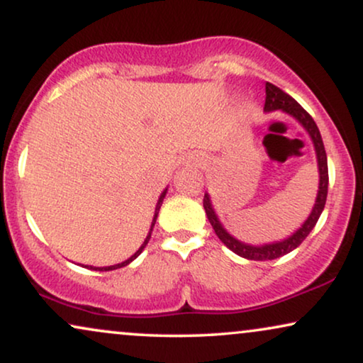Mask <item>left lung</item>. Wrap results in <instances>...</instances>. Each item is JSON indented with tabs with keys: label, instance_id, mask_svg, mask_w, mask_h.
Instances as JSON below:
<instances>
[{
	"label": "left lung",
	"instance_id": "obj_1",
	"mask_svg": "<svg viewBox=\"0 0 363 363\" xmlns=\"http://www.w3.org/2000/svg\"><path fill=\"white\" fill-rule=\"evenodd\" d=\"M266 112H274L281 111L284 113H289L291 117H294L297 122L304 127V130L309 133L312 143H314L315 148V157H317V168H319V190H317V198L314 203V208H312L311 215L307 216V220L302 223L301 228L297 231L292 233L289 238L281 241L274 242H266V245H247V242H242L236 240L235 236H231L225 228H223L221 221L218 220V215L215 208L211 205V198L208 193H205V198H203V206H205L206 216L210 220L213 230H215L216 236L220 238L221 242H225L226 247H230L233 252H236L238 256L246 257V259L251 261H271L276 259V257H281L287 255V252L294 251L297 246L301 245L302 241L306 240L307 235L314 230L317 220H319L322 210L325 206L327 200V188H329V170H327V155L324 142H322L320 132L317 128L314 118H312L309 113H307L304 108H302L299 104H297L291 96H287L286 92H282L279 87H276L274 84H266V104H264Z\"/></svg>",
	"mask_w": 363,
	"mask_h": 363
}]
</instances>
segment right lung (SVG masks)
Masks as SVG:
<instances>
[{"label": "right lung", "instance_id": "obj_1", "mask_svg": "<svg viewBox=\"0 0 363 363\" xmlns=\"http://www.w3.org/2000/svg\"><path fill=\"white\" fill-rule=\"evenodd\" d=\"M165 195H167V188L165 190H163V193L160 195V198H158V201H157V206H155V215H153V220H152V226H150V231H148V235H147V238H145V241H143V245L138 247V251L135 252V255H132L130 257H128V259H125L123 262H118V264H113V266H106V267H94V266H86L87 269H96V271H113V269H118V267H123V266H127V264H130V262L135 259V257L140 255V252L143 251V247L147 246V242H148V240H150V236H152V230H153V226H155V221H157V216H158V211H160V206H162V203H163V198H165Z\"/></svg>", "mask_w": 363, "mask_h": 363}]
</instances>
